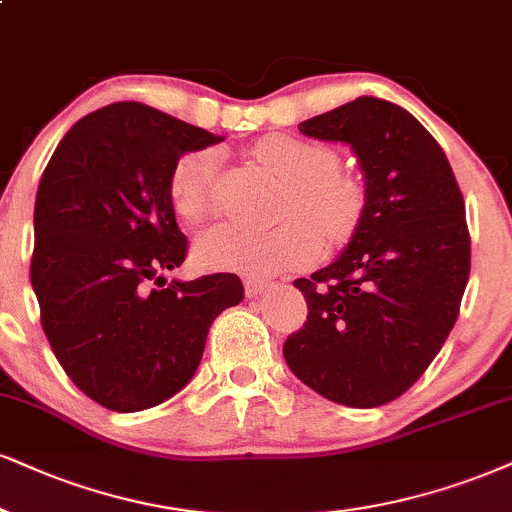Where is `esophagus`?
Listing matches in <instances>:
<instances>
[{
    "label": "esophagus",
    "instance_id": "34e87169",
    "mask_svg": "<svg viewBox=\"0 0 512 512\" xmlns=\"http://www.w3.org/2000/svg\"><path fill=\"white\" fill-rule=\"evenodd\" d=\"M244 289H246V296H258V294L266 292L268 282L266 280H256V277H246Z\"/></svg>",
    "mask_w": 512,
    "mask_h": 512
}]
</instances>
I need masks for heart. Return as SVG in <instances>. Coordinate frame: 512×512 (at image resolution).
<instances>
[{"label": "heart", "mask_w": 512, "mask_h": 512, "mask_svg": "<svg viewBox=\"0 0 512 512\" xmlns=\"http://www.w3.org/2000/svg\"><path fill=\"white\" fill-rule=\"evenodd\" d=\"M251 156L287 182L280 213L296 216L266 230L220 223L194 244L201 268L242 275H273L308 266L320 254V237L339 244L363 218L365 192L323 144L292 135H266L251 144ZM223 154L216 147L189 151L170 175V201L187 223H201L216 206Z\"/></svg>", "instance_id": "heart-1"}]
</instances>
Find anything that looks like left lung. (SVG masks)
I'll use <instances>...</instances> for the list:
<instances>
[{"label":"left lung","mask_w":512,"mask_h":512,"mask_svg":"<svg viewBox=\"0 0 512 512\" xmlns=\"http://www.w3.org/2000/svg\"><path fill=\"white\" fill-rule=\"evenodd\" d=\"M299 130L349 144L365 208L342 254L294 280L308 320L282 353L325 399L384 406L418 382L458 318L470 277L463 194L439 142L387 99L358 97Z\"/></svg>","instance_id":"1"}]
</instances>
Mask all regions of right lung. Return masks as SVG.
Wrapping results in <instances>:
<instances>
[{"label":"right lung","mask_w":512,"mask_h":512,"mask_svg":"<svg viewBox=\"0 0 512 512\" xmlns=\"http://www.w3.org/2000/svg\"><path fill=\"white\" fill-rule=\"evenodd\" d=\"M218 142L147 104L116 102L80 118L42 173L30 282L44 334L75 387L116 413L178 394L208 327L244 296L232 273L163 277L187 254L170 175L180 156Z\"/></svg>","instance_id":"1"}]
</instances>
